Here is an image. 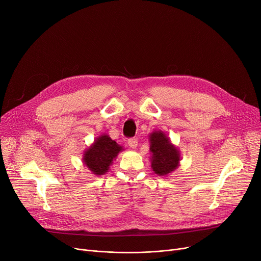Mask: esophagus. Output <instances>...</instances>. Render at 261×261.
<instances>
[{
    "instance_id": "34e87169",
    "label": "esophagus",
    "mask_w": 261,
    "mask_h": 261,
    "mask_svg": "<svg viewBox=\"0 0 261 261\" xmlns=\"http://www.w3.org/2000/svg\"><path fill=\"white\" fill-rule=\"evenodd\" d=\"M128 145L130 146V148L135 149L136 147H138V140H136V139H129L128 140Z\"/></svg>"
}]
</instances>
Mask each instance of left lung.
Masks as SVG:
<instances>
[{"instance_id": "1", "label": "left lung", "mask_w": 261, "mask_h": 261, "mask_svg": "<svg viewBox=\"0 0 261 261\" xmlns=\"http://www.w3.org/2000/svg\"><path fill=\"white\" fill-rule=\"evenodd\" d=\"M151 167L158 175H167L175 170L180 164V151L172 145L163 131H154L149 136Z\"/></svg>"}]
</instances>
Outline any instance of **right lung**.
<instances>
[{
  "label": "right lung",
  "instance_id": "1",
  "mask_svg": "<svg viewBox=\"0 0 261 261\" xmlns=\"http://www.w3.org/2000/svg\"><path fill=\"white\" fill-rule=\"evenodd\" d=\"M122 150V147L109 135L102 134L86 150L82 160L93 174L101 175L109 170L117 154Z\"/></svg>",
  "mask_w": 261,
  "mask_h": 261
}]
</instances>
